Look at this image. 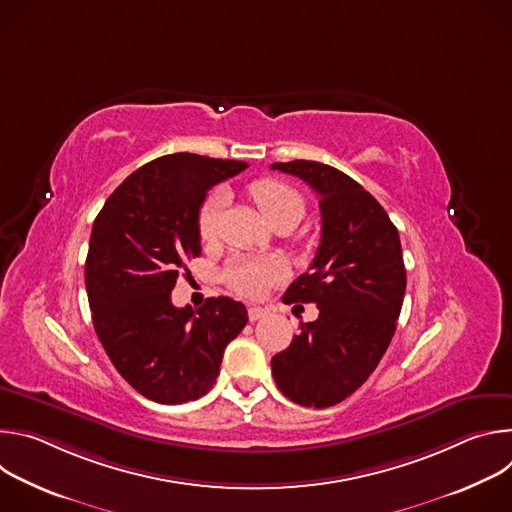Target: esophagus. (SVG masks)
<instances>
[{"mask_svg": "<svg viewBox=\"0 0 512 512\" xmlns=\"http://www.w3.org/2000/svg\"><path fill=\"white\" fill-rule=\"evenodd\" d=\"M247 312H249V320H251V322H257V320H261V318L267 316V310L261 308V306H251Z\"/></svg>", "mask_w": 512, "mask_h": 512, "instance_id": "obj_1", "label": "esophagus"}]
</instances>
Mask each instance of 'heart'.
Returning <instances> with one entry per match:
<instances>
[{"label": "heart", "instance_id": "obj_1", "mask_svg": "<svg viewBox=\"0 0 512 512\" xmlns=\"http://www.w3.org/2000/svg\"><path fill=\"white\" fill-rule=\"evenodd\" d=\"M249 196L257 204L259 212L269 225L296 227L306 212V200L291 184L277 178H261L249 186ZM221 192L210 194L198 210L196 227L202 241H210L216 235L218 218H221ZM227 283L241 296L261 298L267 289L281 279V269L271 259H235L225 271Z\"/></svg>", "mask_w": 512, "mask_h": 512}]
</instances>
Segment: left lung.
Masks as SVG:
<instances>
[{
  "mask_svg": "<svg viewBox=\"0 0 512 512\" xmlns=\"http://www.w3.org/2000/svg\"><path fill=\"white\" fill-rule=\"evenodd\" d=\"M318 194L322 239L310 271L283 294L316 304V322L271 358L277 389L294 403L324 409L367 381L397 328L405 296L401 241L385 208L344 172L310 160L275 162Z\"/></svg>",
  "mask_w": 512,
  "mask_h": 512,
  "instance_id": "left-lung-1",
  "label": "left lung"
}]
</instances>
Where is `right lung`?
<instances>
[{"label": "right lung", "mask_w": 512, "mask_h": 512, "mask_svg": "<svg viewBox=\"0 0 512 512\" xmlns=\"http://www.w3.org/2000/svg\"><path fill=\"white\" fill-rule=\"evenodd\" d=\"M245 162L170 154L127 176L97 214L85 283L95 332L119 375L145 399L178 405L210 391L223 352L247 324L231 298L176 308L184 261L200 255L196 218L206 192Z\"/></svg>", "instance_id": "add662e5"}]
</instances>
